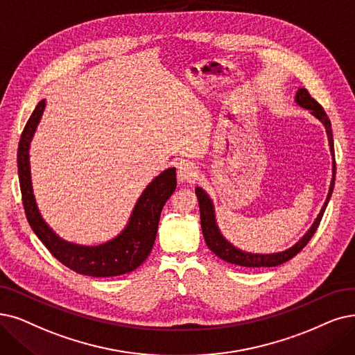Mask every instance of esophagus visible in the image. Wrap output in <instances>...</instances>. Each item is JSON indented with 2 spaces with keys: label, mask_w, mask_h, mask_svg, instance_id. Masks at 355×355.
Listing matches in <instances>:
<instances>
[{
  "label": "esophagus",
  "mask_w": 355,
  "mask_h": 355,
  "mask_svg": "<svg viewBox=\"0 0 355 355\" xmlns=\"http://www.w3.org/2000/svg\"><path fill=\"white\" fill-rule=\"evenodd\" d=\"M198 179V168L192 163L180 162L178 164V180L179 182H195Z\"/></svg>",
  "instance_id": "esophagus-1"
}]
</instances>
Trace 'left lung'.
Segmentation results:
<instances>
[{"instance_id": "1", "label": "left lung", "mask_w": 355, "mask_h": 355, "mask_svg": "<svg viewBox=\"0 0 355 355\" xmlns=\"http://www.w3.org/2000/svg\"><path fill=\"white\" fill-rule=\"evenodd\" d=\"M295 103L303 109L310 110L311 115H313L316 119H319L323 123L326 134H328L331 154H332L334 160H332V180H331L328 196H326V201H324L320 212L318 214L315 223L311 224V227L306 232V234L295 245H293L291 248L282 250V252H277V253H250V252H245V250L237 249L221 234L218 225H217V220H216L214 204H212L211 198L208 196V193L202 188L196 187L195 193L198 196V204H200L201 229H202L205 243H207V246L209 248L211 252H214L220 259H223L225 262L233 263V265H239V266H246V268H269V266H278L281 263L290 261L293 257H295V254L299 253L309 243V240L313 237L315 232L318 230V227H319V223L323 217V212H324L326 207H328V202L331 200V195H332V191H334L335 173H336L331 121H329L328 115H326V112L323 110V107L315 101L313 97L309 94V92L306 89L297 90Z\"/></svg>"}]
</instances>
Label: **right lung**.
<instances>
[{
  "instance_id": "right-lung-1",
  "label": "right lung",
  "mask_w": 355,
  "mask_h": 355,
  "mask_svg": "<svg viewBox=\"0 0 355 355\" xmlns=\"http://www.w3.org/2000/svg\"><path fill=\"white\" fill-rule=\"evenodd\" d=\"M46 102L40 101L27 121L17 151V167L27 221L48 250L67 268L89 277H116L128 274L143 263L157 236L162 209L176 189V168L170 167L154 178L138 198L125 229L112 240L97 246L67 242L53 233L42 218L32 188L29 150L32 138L44 115Z\"/></svg>"
}]
</instances>
